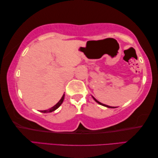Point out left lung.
Wrapping results in <instances>:
<instances>
[{
  "instance_id": "8db88e82",
  "label": "left lung",
  "mask_w": 158,
  "mask_h": 158,
  "mask_svg": "<svg viewBox=\"0 0 158 158\" xmlns=\"http://www.w3.org/2000/svg\"><path fill=\"white\" fill-rule=\"evenodd\" d=\"M92 98L93 99H94V100L95 101V102H97L98 103H99V104H100V105H102V106H105V107H107V108H116V107H113V106H108V105H106V104H103V103H101V102H99V101H97L96 99H95V98L93 97V96H92Z\"/></svg>"
}]
</instances>
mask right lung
I'll return each instance as SVG.
<instances>
[{"label":"right lung","mask_w":158,"mask_h":158,"mask_svg":"<svg viewBox=\"0 0 158 158\" xmlns=\"http://www.w3.org/2000/svg\"><path fill=\"white\" fill-rule=\"evenodd\" d=\"M64 96H65V94H63V96H62L61 99L59 101V102L57 103H56V105L54 106H52L50 108H49V109L48 110H40V112L42 113H51L52 112V111H55L56 109H57V108L60 106L61 105V103H63L64 102Z\"/></svg>","instance_id":"right-lung-1"}]
</instances>
